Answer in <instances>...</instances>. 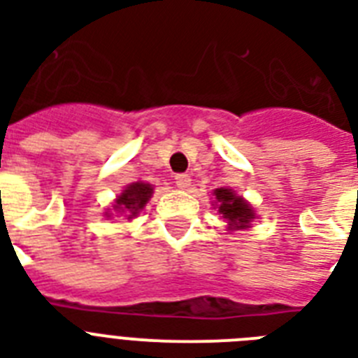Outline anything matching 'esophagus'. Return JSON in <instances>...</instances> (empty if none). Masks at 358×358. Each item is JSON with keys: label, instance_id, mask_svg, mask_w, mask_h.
I'll return each mask as SVG.
<instances>
[{"label": "esophagus", "instance_id": "1", "mask_svg": "<svg viewBox=\"0 0 358 358\" xmlns=\"http://www.w3.org/2000/svg\"><path fill=\"white\" fill-rule=\"evenodd\" d=\"M174 180H176V185H178L180 189H187V187L191 185V178L187 176V174H176Z\"/></svg>", "mask_w": 358, "mask_h": 358}]
</instances>
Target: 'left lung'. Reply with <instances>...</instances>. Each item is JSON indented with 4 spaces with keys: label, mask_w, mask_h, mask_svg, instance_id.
<instances>
[{
    "label": "left lung",
    "mask_w": 358,
    "mask_h": 358,
    "mask_svg": "<svg viewBox=\"0 0 358 358\" xmlns=\"http://www.w3.org/2000/svg\"><path fill=\"white\" fill-rule=\"evenodd\" d=\"M215 206L219 208L221 219L229 223V230L249 229L250 221L255 219V210L243 196H238L230 187H219L213 191Z\"/></svg>",
    "instance_id": "8db88e82"
}]
</instances>
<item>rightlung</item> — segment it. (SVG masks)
<instances>
[{
	"instance_id": "add662e5",
	"label": "right lung",
	"mask_w": 358,
	"mask_h": 358,
	"mask_svg": "<svg viewBox=\"0 0 358 358\" xmlns=\"http://www.w3.org/2000/svg\"><path fill=\"white\" fill-rule=\"evenodd\" d=\"M154 187L145 182H134L117 196L115 201V210L119 213H126V217L134 219L139 215V212L146 206V202L150 201Z\"/></svg>"
}]
</instances>
